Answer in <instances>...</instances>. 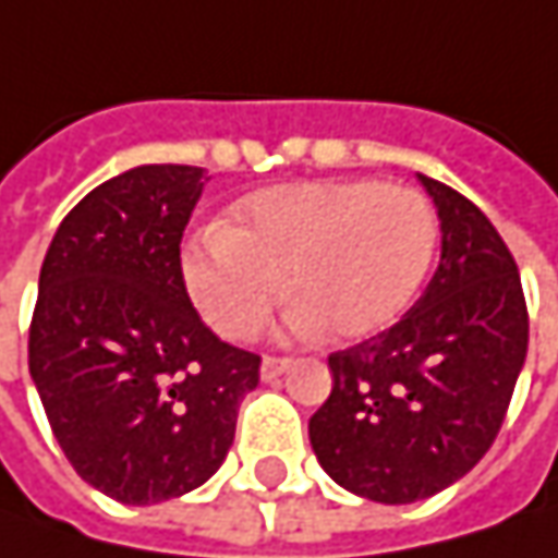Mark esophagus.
<instances>
[{"mask_svg": "<svg viewBox=\"0 0 558 558\" xmlns=\"http://www.w3.org/2000/svg\"><path fill=\"white\" fill-rule=\"evenodd\" d=\"M289 366H291V356L267 354L264 356V363H260V375H264V381H272V378H279V375L286 373Z\"/></svg>", "mask_w": 558, "mask_h": 558, "instance_id": "1", "label": "esophagus"}]
</instances>
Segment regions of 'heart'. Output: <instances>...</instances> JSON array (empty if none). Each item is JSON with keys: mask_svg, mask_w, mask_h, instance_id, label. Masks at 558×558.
I'll list each match as a JSON object with an SVG mask.
<instances>
[{"mask_svg": "<svg viewBox=\"0 0 558 558\" xmlns=\"http://www.w3.org/2000/svg\"><path fill=\"white\" fill-rule=\"evenodd\" d=\"M438 235L435 204L407 185H276L185 245L183 279L226 338H251L286 289L301 329L366 338L416 298Z\"/></svg>", "mask_w": 558, "mask_h": 558, "instance_id": "heart-1", "label": "heart"}]
</instances>
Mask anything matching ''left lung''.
<instances>
[{"label": "left lung", "instance_id": "left-lung-1", "mask_svg": "<svg viewBox=\"0 0 558 558\" xmlns=\"http://www.w3.org/2000/svg\"><path fill=\"white\" fill-rule=\"evenodd\" d=\"M440 217V264L391 329L329 354L332 395L311 416L319 465L356 497L416 504L482 460L527 354L515 257L457 189L418 177Z\"/></svg>", "mask_w": 558, "mask_h": 558}]
</instances>
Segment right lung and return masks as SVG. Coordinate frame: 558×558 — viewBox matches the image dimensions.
Listing matches in <instances>:
<instances>
[{
    "label": "right lung",
    "instance_id": "add662e5",
    "mask_svg": "<svg viewBox=\"0 0 558 558\" xmlns=\"http://www.w3.org/2000/svg\"><path fill=\"white\" fill-rule=\"evenodd\" d=\"M202 189V167L126 170L61 220L39 269L33 385L76 475L118 504L207 482L260 381V356L220 341L185 291L180 242Z\"/></svg>",
    "mask_w": 558,
    "mask_h": 558
}]
</instances>
